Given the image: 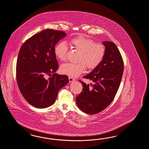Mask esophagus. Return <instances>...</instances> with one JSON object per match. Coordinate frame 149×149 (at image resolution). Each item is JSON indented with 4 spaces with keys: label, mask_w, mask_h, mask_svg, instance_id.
Wrapping results in <instances>:
<instances>
[{
    "label": "esophagus",
    "mask_w": 149,
    "mask_h": 149,
    "mask_svg": "<svg viewBox=\"0 0 149 149\" xmlns=\"http://www.w3.org/2000/svg\"><path fill=\"white\" fill-rule=\"evenodd\" d=\"M68 79H69V82H73L74 81H75V79L73 78L72 77H70V76H69V77H68Z\"/></svg>",
    "instance_id": "obj_1"
}]
</instances>
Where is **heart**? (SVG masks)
Listing matches in <instances>:
<instances>
[{"label": "heart", "mask_w": 149, "mask_h": 149, "mask_svg": "<svg viewBox=\"0 0 149 149\" xmlns=\"http://www.w3.org/2000/svg\"><path fill=\"white\" fill-rule=\"evenodd\" d=\"M69 43L80 52L77 63H67L61 65L60 71L62 74L72 77H76L84 73L86 67L88 69L96 68L104 58L106 52L105 46L87 37L79 36L72 38ZM68 47L64 41L56 44L54 47L55 56L61 61L67 58Z\"/></svg>", "instance_id": "1"}]
</instances>
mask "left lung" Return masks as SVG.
<instances>
[{
  "label": "left lung",
  "instance_id": "1",
  "mask_svg": "<svg viewBox=\"0 0 149 149\" xmlns=\"http://www.w3.org/2000/svg\"><path fill=\"white\" fill-rule=\"evenodd\" d=\"M106 52L101 63L83 77L92 82L90 86L79 80L82 91L76 97V104L83 112L94 115L103 111L113 102L120 87L124 62L116 45L104 41Z\"/></svg>",
  "mask_w": 149,
  "mask_h": 149
}]
</instances>
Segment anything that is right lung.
<instances>
[{
    "label": "right lung",
    "mask_w": 149,
    "mask_h": 149,
    "mask_svg": "<svg viewBox=\"0 0 149 149\" xmlns=\"http://www.w3.org/2000/svg\"><path fill=\"white\" fill-rule=\"evenodd\" d=\"M66 36L65 32L42 30L22 45L19 52L16 79L22 95L36 108H45L54 103L58 91L68 84L65 75L55 72L58 68L55 45ZM51 77L48 79L45 76Z\"/></svg>",
    "instance_id": "add662e5"
}]
</instances>
